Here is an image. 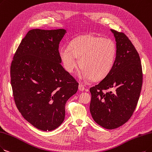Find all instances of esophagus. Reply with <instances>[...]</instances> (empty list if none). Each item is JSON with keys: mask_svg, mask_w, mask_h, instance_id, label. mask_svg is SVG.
I'll return each mask as SVG.
<instances>
[{"mask_svg": "<svg viewBox=\"0 0 152 152\" xmlns=\"http://www.w3.org/2000/svg\"><path fill=\"white\" fill-rule=\"evenodd\" d=\"M78 90L80 91H83L85 90V87L82 84H79V86H78Z\"/></svg>", "mask_w": 152, "mask_h": 152, "instance_id": "34e87169", "label": "esophagus"}]
</instances>
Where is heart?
Masks as SVG:
<instances>
[{
  "label": "heart",
  "instance_id": "b5f03b06",
  "mask_svg": "<svg viewBox=\"0 0 152 152\" xmlns=\"http://www.w3.org/2000/svg\"><path fill=\"white\" fill-rule=\"evenodd\" d=\"M59 57L65 70L70 74L77 67V58H79L81 69L78 77L81 80H101L113 68L117 48L115 42L110 39L85 35L72 40L69 45L60 47Z\"/></svg>",
  "mask_w": 152,
  "mask_h": 152
}]
</instances>
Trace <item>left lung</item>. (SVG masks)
<instances>
[{
	"label": "left lung",
	"mask_w": 152,
	"mask_h": 152,
	"mask_svg": "<svg viewBox=\"0 0 152 152\" xmlns=\"http://www.w3.org/2000/svg\"><path fill=\"white\" fill-rule=\"evenodd\" d=\"M116 41L117 58L106 77L90 88V111L95 122L107 129H114L128 121L134 112L142 86L140 58L131 41L122 32L110 29ZM113 88L104 93V90Z\"/></svg>",
	"instance_id": "left-lung-1"
}]
</instances>
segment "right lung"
<instances>
[{
    "label": "right lung",
    "mask_w": 152,
    "mask_h": 152,
    "mask_svg": "<svg viewBox=\"0 0 152 152\" xmlns=\"http://www.w3.org/2000/svg\"><path fill=\"white\" fill-rule=\"evenodd\" d=\"M66 30H30L18 47L10 66L15 105L36 128L52 131L65 119L66 102L78 83L61 65L60 42Z\"/></svg>",
    "instance_id": "right-lung-1"
}]
</instances>
